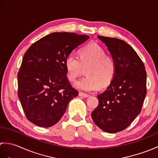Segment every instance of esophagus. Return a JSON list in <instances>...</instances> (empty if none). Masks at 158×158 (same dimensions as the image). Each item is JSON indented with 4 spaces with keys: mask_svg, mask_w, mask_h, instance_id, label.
Returning <instances> with one entry per match:
<instances>
[{
    "mask_svg": "<svg viewBox=\"0 0 158 158\" xmlns=\"http://www.w3.org/2000/svg\"><path fill=\"white\" fill-rule=\"evenodd\" d=\"M79 96L83 97V98H88V97L89 96V94H85V93H83V92H79Z\"/></svg>",
    "mask_w": 158,
    "mask_h": 158,
    "instance_id": "obj_1",
    "label": "esophagus"
}]
</instances>
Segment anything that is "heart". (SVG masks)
Segmentation results:
<instances>
[{
    "label": "heart",
    "mask_w": 158,
    "mask_h": 158,
    "mask_svg": "<svg viewBox=\"0 0 158 158\" xmlns=\"http://www.w3.org/2000/svg\"><path fill=\"white\" fill-rule=\"evenodd\" d=\"M67 78L75 82L81 75L83 69H86V77L75 83V87L87 92L94 91L100 85L106 87L113 81L116 73V63L110 56L97 43H92L81 49L79 59L70 53L65 60Z\"/></svg>",
    "instance_id": "1"
}]
</instances>
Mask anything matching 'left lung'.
<instances>
[{"label":"left lung","mask_w":158,"mask_h":158,"mask_svg":"<svg viewBox=\"0 0 158 158\" xmlns=\"http://www.w3.org/2000/svg\"><path fill=\"white\" fill-rule=\"evenodd\" d=\"M116 63V73L98 105L92 112L96 125L108 133L125 130L141 111L147 93V73L141 59L130 45L116 38L97 36Z\"/></svg>","instance_id":"obj_1"}]
</instances>
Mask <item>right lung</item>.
<instances>
[{
	"instance_id": "add662e5",
	"label": "right lung",
	"mask_w": 158,
	"mask_h": 158,
	"mask_svg": "<svg viewBox=\"0 0 158 158\" xmlns=\"http://www.w3.org/2000/svg\"><path fill=\"white\" fill-rule=\"evenodd\" d=\"M89 38L73 32H53L30 47L18 73V97L30 122L48 127L62 118L72 98L78 96L67 78L65 60Z\"/></svg>"
}]
</instances>
